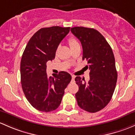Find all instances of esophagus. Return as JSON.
<instances>
[{"mask_svg":"<svg viewBox=\"0 0 135 135\" xmlns=\"http://www.w3.org/2000/svg\"><path fill=\"white\" fill-rule=\"evenodd\" d=\"M71 77H72L71 80H72V81H74V80H75V77L74 75H72Z\"/></svg>","mask_w":135,"mask_h":135,"instance_id":"1","label":"esophagus"}]
</instances>
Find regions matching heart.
Listing matches in <instances>:
<instances>
[{
	"label": "heart",
	"mask_w": 135,
	"mask_h": 135,
	"mask_svg": "<svg viewBox=\"0 0 135 135\" xmlns=\"http://www.w3.org/2000/svg\"><path fill=\"white\" fill-rule=\"evenodd\" d=\"M68 42H69V45H70L71 48H72L73 47H75V46H76V45H79V43H78L77 40H76L75 37H70V38L69 39V40H68Z\"/></svg>",
	"instance_id": "b5f03b06"
}]
</instances>
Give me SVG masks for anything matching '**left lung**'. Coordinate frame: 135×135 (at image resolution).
I'll use <instances>...</instances> for the list:
<instances>
[{
  "label": "left lung",
  "mask_w": 135,
  "mask_h": 135,
  "mask_svg": "<svg viewBox=\"0 0 135 135\" xmlns=\"http://www.w3.org/2000/svg\"><path fill=\"white\" fill-rule=\"evenodd\" d=\"M83 47V60H86L90 80L76 77L79 86L75 94L77 104L89 112L105 108L110 101L117 82L115 58L110 46L103 36L95 29L76 26L71 28Z\"/></svg>",
  "instance_id": "obj_1"
}]
</instances>
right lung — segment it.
<instances>
[{
  "instance_id": "obj_1",
  "label": "right lung",
  "mask_w": 135,
  "mask_h": 135,
  "mask_svg": "<svg viewBox=\"0 0 135 135\" xmlns=\"http://www.w3.org/2000/svg\"><path fill=\"white\" fill-rule=\"evenodd\" d=\"M69 27L42 28L32 36L21 61V82L30 105L41 112H51L60 106L64 90L71 76L66 71L47 77V61L55 59L60 43L69 33Z\"/></svg>"
}]
</instances>
